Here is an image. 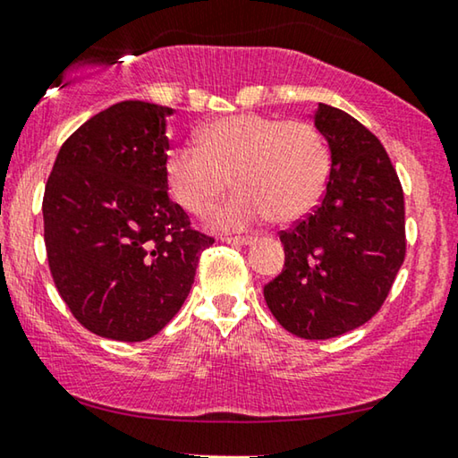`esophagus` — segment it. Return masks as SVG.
I'll return each instance as SVG.
<instances>
[{
	"instance_id": "1",
	"label": "esophagus",
	"mask_w": 458,
	"mask_h": 458,
	"mask_svg": "<svg viewBox=\"0 0 458 458\" xmlns=\"http://www.w3.org/2000/svg\"><path fill=\"white\" fill-rule=\"evenodd\" d=\"M222 241L226 244H238V247H247V244H250L252 241H255V238H252V236H224Z\"/></svg>"
}]
</instances>
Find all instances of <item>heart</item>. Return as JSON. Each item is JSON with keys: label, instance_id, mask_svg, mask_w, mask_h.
<instances>
[{"label": "heart", "instance_id": "obj_1", "mask_svg": "<svg viewBox=\"0 0 458 458\" xmlns=\"http://www.w3.org/2000/svg\"><path fill=\"white\" fill-rule=\"evenodd\" d=\"M329 166V148L310 123L238 113L206 123L197 131V148L170 149L164 176L173 199L193 216H206L230 179L238 191L211 224L242 230L269 216L285 224L309 214Z\"/></svg>", "mask_w": 458, "mask_h": 458}]
</instances>
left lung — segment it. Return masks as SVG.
Listing matches in <instances>:
<instances>
[{
  "mask_svg": "<svg viewBox=\"0 0 458 458\" xmlns=\"http://www.w3.org/2000/svg\"><path fill=\"white\" fill-rule=\"evenodd\" d=\"M331 149L318 206L279 232L282 273L263 288L271 315L302 339L358 329L380 310L405 259V199L386 149L360 121L318 105Z\"/></svg>",
  "mask_w": 458,
  "mask_h": 458,
  "instance_id": "left-lung-1",
  "label": "left lung"
}]
</instances>
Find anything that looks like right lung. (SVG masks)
<instances>
[{
	"label": "right lung",
	"mask_w": 458,
	"mask_h": 458,
	"mask_svg": "<svg viewBox=\"0 0 458 458\" xmlns=\"http://www.w3.org/2000/svg\"><path fill=\"white\" fill-rule=\"evenodd\" d=\"M173 108L123 100L61 146L43 197L53 282L88 331L146 341L189 296L214 238L168 197L164 160Z\"/></svg>",
	"instance_id": "obj_1"
}]
</instances>
